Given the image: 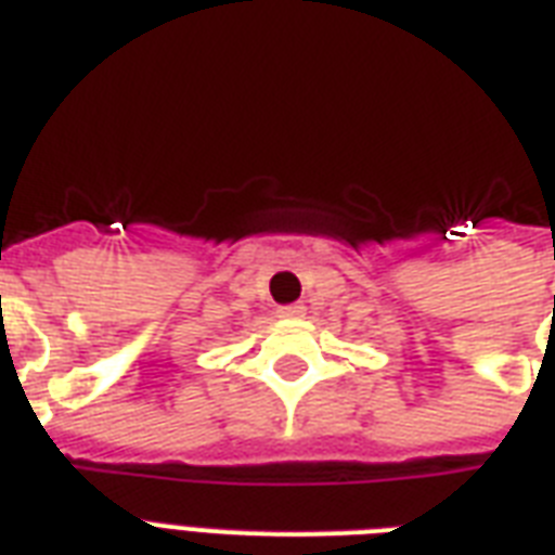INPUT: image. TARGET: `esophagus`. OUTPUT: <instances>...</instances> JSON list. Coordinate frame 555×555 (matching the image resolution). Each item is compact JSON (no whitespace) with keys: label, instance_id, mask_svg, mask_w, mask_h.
<instances>
[{"label":"esophagus","instance_id":"obj_1","mask_svg":"<svg viewBox=\"0 0 555 555\" xmlns=\"http://www.w3.org/2000/svg\"><path fill=\"white\" fill-rule=\"evenodd\" d=\"M279 317H282V320H299V317H305V305H282V308H279Z\"/></svg>","mask_w":555,"mask_h":555}]
</instances>
